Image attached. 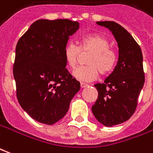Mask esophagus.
Here are the masks:
<instances>
[{"instance_id": "1", "label": "esophagus", "mask_w": 153, "mask_h": 153, "mask_svg": "<svg viewBox=\"0 0 153 153\" xmlns=\"http://www.w3.org/2000/svg\"><path fill=\"white\" fill-rule=\"evenodd\" d=\"M80 86H81V88H87V87H88V84H87V83H80Z\"/></svg>"}]
</instances>
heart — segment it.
Here are the masks:
<instances>
[{"label":"heart","mask_w":153,"mask_h":153,"mask_svg":"<svg viewBox=\"0 0 153 153\" xmlns=\"http://www.w3.org/2000/svg\"><path fill=\"white\" fill-rule=\"evenodd\" d=\"M111 46L110 41L98 34L83 35L78 47L73 42H68L64 47V58L67 66L74 70L81 53H91L88 57V65L78 67L73 76L81 82H93L101 73L106 75L115 70L118 62V53Z\"/></svg>","instance_id":"1"}]
</instances>
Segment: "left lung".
Returning a JSON list of instances; mask_svg holds the SVG:
<instances>
[{
	"label": "left lung",
	"instance_id": "8db88e82",
	"mask_svg": "<svg viewBox=\"0 0 153 153\" xmlns=\"http://www.w3.org/2000/svg\"><path fill=\"white\" fill-rule=\"evenodd\" d=\"M97 24L108 28L118 42L119 59L115 70L103 83L94 85L98 92L92 111L105 126L121 124L134 113L145 81L141 48L131 34L114 21Z\"/></svg>",
	"mask_w": 153,
	"mask_h": 153
}]
</instances>
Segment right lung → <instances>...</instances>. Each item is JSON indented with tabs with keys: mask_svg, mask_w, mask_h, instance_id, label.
Wrapping results in <instances>:
<instances>
[{
	"mask_svg": "<svg viewBox=\"0 0 153 153\" xmlns=\"http://www.w3.org/2000/svg\"><path fill=\"white\" fill-rule=\"evenodd\" d=\"M79 23L70 19H38L19 38L13 74L16 96L35 120L53 125L65 115L80 83L65 68L64 47Z\"/></svg>",
	"mask_w": 153,
	"mask_h": 153,
	"instance_id": "right-lung-1",
	"label": "right lung"
}]
</instances>
